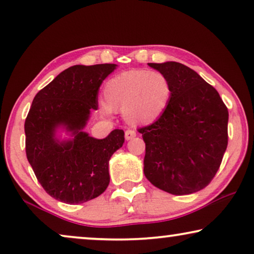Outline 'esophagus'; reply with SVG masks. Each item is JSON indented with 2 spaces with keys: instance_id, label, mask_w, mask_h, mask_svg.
I'll return each instance as SVG.
<instances>
[{
  "instance_id": "esophagus-1",
  "label": "esophagus",
  "mask_w": 254,
  "mask_h": 254,
  "mask_svg": "<svg viewBox=\"0 0 254 254\" xmlns=\"http://www.w3.org/2000/svg\"><path fill=\"white\" fill-rule=\"evenodd\" d=\"M137 133H135V131L133 130H127L126 131V139L127 140H131V139H133Z\"/></svg>"
}]
</instances>
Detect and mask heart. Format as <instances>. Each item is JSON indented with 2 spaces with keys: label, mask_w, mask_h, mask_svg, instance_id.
<instances>
[{
  "label": "heart",
  "mask_w": 254,
  "mask_h": 254,
  "mask_svg": "<svg viewBox=\"0 0 254 254\" xmlns=\"http://www.w3.org/2000/svg\"><path fill=\"white\" fill-rule=\"evenodd\" d=\"M103 98L100 110L105 115L120 109L131 124H149L159 120L169 106L171 84L160 71L131 70L107 81Z\"/></svg>",
  "instance_id": "obj_1"
}]
</instances>
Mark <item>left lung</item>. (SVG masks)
<instances>
[{"label": "left lung", "instance_id": "1", "mask_svg": "<svg viewBox=\"0 0 254 254\" xmlns=\"http://www.w3.org/2000/svg\"><path fill=\"white\" fill-rule=\"evenodd\" d=\"M148 65L169 78L171 99L159 120L138 130L146 144L144 174L168 193H194L220 168L228 145V109L215 88L184 64Z\"/></svg>", "mask_w": 254, "mask_h": 254}]
</instances>
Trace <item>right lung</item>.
Segmentation results:
<instances>
[{
	"label": "right lung",
	"mask_w": 254,
	"mask_h": 254,
	"mask_svg": "<svg viewBox=\"0 0 254 254\" xmlns=\"http://www.w3.org/2000/svg\"><path fill=\"white\" fill-rule=\"evenodd\" d=\"M116 67L70 66L34 96L25 121L26 156L39 183L59 201L83 203L108 188L109 160L123 146L124 131L96 139L84 128L98 109L102 81Z\"/></svg>",
	"instance_id": "right-lung-1"
}]
</instances>
